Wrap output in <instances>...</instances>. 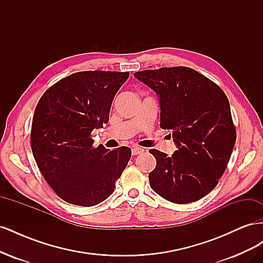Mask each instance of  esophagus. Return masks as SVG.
Returning a JSON list of instances; mask_svg holds the SVG:
<instances>
[{
	"mask_svg": "<svg viewBox=\"0 0 263 263\" xmlns=\"http://www.w3.org/2000/svg\"><path fill=\"white\" fill-rule=\"evenodd\" d=\"M141 153H144V148H141V147H133V149H132V154L134 155V156H136V155H139V154H141Z\"/></svg>",
	"mask_w": 263,
	"mask_h": 263,
	"instance_id": "34e87169",
	"label": "esophagus"
}]
</instances>
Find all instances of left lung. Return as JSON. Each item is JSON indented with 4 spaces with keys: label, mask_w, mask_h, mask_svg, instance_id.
<instances>
[{
    "label": "left lung",
    "mask_w": 263,
    "mask_h": 263,
    "mask_svg": "<svg viewBox=\"0 0 263 263\" xmlns=\"http://www.w3.org/2000/svg\"><path fill=\"white\" fill-rule=\"evenodd\" d=\"M160 101V127L172 130L178 150L168 156L157 149L150 186L164 200L187 204L217 185L232 156L236 129L229 102L220 87L187 67L135 72Z\"/></svg>",
    "instance_id": "8db88e82"
}]
</instances>
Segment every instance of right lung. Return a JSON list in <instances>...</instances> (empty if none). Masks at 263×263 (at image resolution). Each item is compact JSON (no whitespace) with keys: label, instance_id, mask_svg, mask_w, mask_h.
Wrapping results in <instances>:
<instances>
[{"label":"right lung","instance_id":"add662e5","mask_svg":"<svg viewBox=\"0 0 263 263\" xmlns=\"http://www.w3.org/2000/svg\"><path fill=\"white\" fill-rule=\"evenodd\" d=\"M129 72L81 71L54 83L39 100L30 144L43 177L63 201L94 206L114 192L132 157L128 147H93L91 133L108 123L115 94Z\"/></svg>","mask_w":263,"mask_h":263}]
</instances>
